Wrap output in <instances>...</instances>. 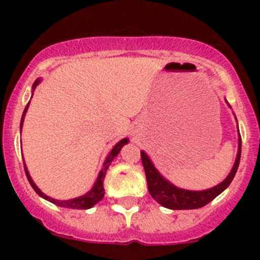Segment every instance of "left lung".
Segmentation results:
<instances>
[{
  "mask_svg": "<svg viewBox=\"0 0 260 260\" xmlns=\"http://www.w3.org/2000/svg\"><path fill=\"white\" fill-rule=\"evenodd\" d=\"M141 157L142 162H143L144 172H146L148 191L157 203L161 204L162 207L171 208V210H195V208L204 207L206 204L213 201L217 195L221 194L231 185L234 176H236L238 165H240L241 137H238L237 157H236V162L232 168L231 173L228 174V177L221 183L216 185L215 187H211V189L202 190V191H191V190L177 187L158 173L155 165L151 161V158L148 157V155L144 151H141Z\"/></svg>",
  "mask_w": 260,
  "mask_h": 260,
  "instance_id": "8db88e82",
  "label": "left lung"
}]
</instances>
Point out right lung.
Wrapping results in <instances>:
<instances>
[{
	"mask_svg": "<svg viewBox=\"0 0 260 260\" xmlns=\"http://www.w3.org/2000/svg\"><path fill=\"white\" fill-rule=\"evenodd\" d=\"M39 82H40V79L36 80L35 83H34V87H32V88L35 89V87L38 86ZM28 105H29V103L27 104V107L24 108L22 119H20V133H22V125H23V121H24V116H26L27 109H28ZM126 143H128L127 138H125V139H122V141H119L118 143H117L116 146L112 148V151L109 152V155H108L107 158H105L104 165H103V169L100 171V173H99L98 180H96V182H95V185H93L92 189L89 190L88 192H86L84 195H82V197H78V198H74V199H69V201H57V199H53V198H50V197H48V195H45L44 192L41 191L38 186L35 185V182L32 181L31 176H29L28 171H27L26 165H24V171H26V176H27V178H28L31 186L34 187V190H35V191L40 195L41 198L47 199V201L57 204V206H59V207L73 208V210H88V208L93 207L96 203H99V202L102 201L103 197H104L105 192H104V186H103V182H104V177H105V174H107V169L109 168L110 162L113 161V158L118 155L119 151H121V148H122Z\"/></svg>",
	"mask_w": 260,
	"mask_h": 260,
	"instance_id": "obj_1",
	"label": "right lung"
}]
</instances>
